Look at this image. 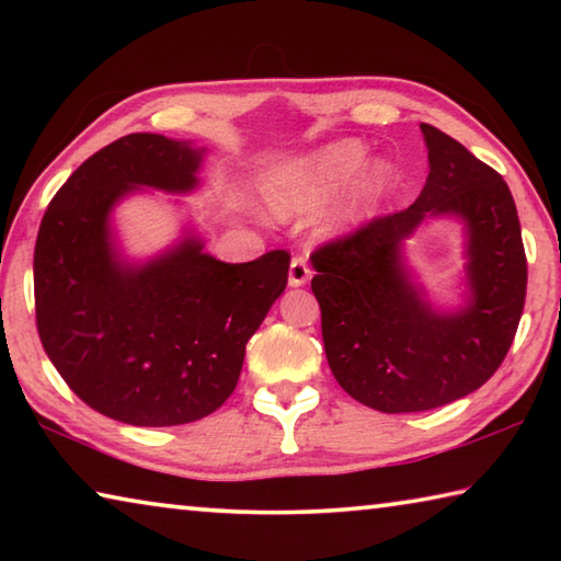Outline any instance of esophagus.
Listing matches in <instances>:
<instances>
[{"instance_id": "1", "label": "esophagus", "mask_w": 561, "mask_h": 561, "mask_svg": "<svg viewBox=\"0 0 561 561\" xmlns=\"http://www.w3.org/2000/svg\"><path fill=\"white\" fill-rule=\"evenodd\" d=\"M311 277V270L304 257H294L289 264V287H301Z\"/></svg>"}]
</instances>
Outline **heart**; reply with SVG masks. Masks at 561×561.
I'll use <instances>...</instances> for the list:
<instances>
[{
    "mask_svg": "<svg viewBox=\"0 0 561 561\" xmlns=\"http://www.w3.org/2000/svg\"><path fill=\"white\" fill-rule=\"evenodd\" d=\"M368 150L360 140H339L321 148L299 165L279 170L267 180L264 195L274 213L299 215L324 205L341 187L348 185L358 173V185L354 195V215L366 213L378 201L391 193L396 185V170L388 160H374L364 171Z\"/></svg>",
    "mask_w": 561,
    "mask_h": 561,
    "instance_id": "obj_1",
    "label": "heart"
}]
</instances>
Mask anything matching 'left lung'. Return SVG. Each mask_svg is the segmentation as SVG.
I'll return each instance as SVG.
<instances>
[{
    "label": "left lung",
    "instance_id": "obj_1",
    "mask_svg": "<svg viewBox=\"0 0 561 561\" xmlns=\"http://www.w3.org/2000/svg\"><path fill=\"white\" fill-rule=\"evenodd\" d=\"M421 130L431 173L417 201L311 254L331 374L381 413L431 411L478 391L505 360L527 294L507 183L443 130ZM428 216H458L469 234V301L458 312L433 310L402 264V242Z\"/></svg>",
    "mask_w": 561,
    "mask_h": 561
}]
</instances>
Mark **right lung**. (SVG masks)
I'll list each match as a JSON object with an SVG mask.
<instances>
[{
    "label": "right lung",
    "mask_w": 561,
    "mask_h": 561,
    "mask_svg": "<svg viewBox=\"0 0 561 561\" xmlns=\"http://www.w3.org/2000/svg\"><path fill=\"white\" fill-rule=\"evenodd\" d=\"M205 148L130 133L73 170L34 247L36 329L46 356L93 411L128 425L201 421L234 391L244 346L287 287L289 254L215 260L201 237L144 264L121 257L111 210L136 187L185 195Z\"/></svg>",
    "instance_id": "obj_1"
}]
</instances>
